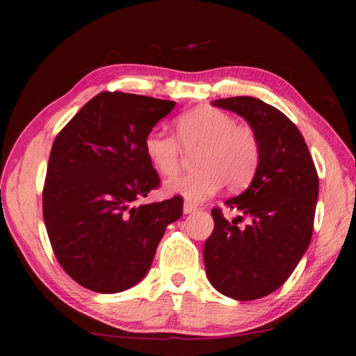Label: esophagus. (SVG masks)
I'll return each instance as SVG.
<instances>
[{
    "mask_svg": "<svg viewBox=\"0 0 356 356\" xmlns=\"http://www.w3.org/2000/svg\"><path fill=\"white\" fill-rule=\"evenodd\" d=\"M196 206L195 204H191V202H185L184 204V213H191V212H196Z\"/></svg>",
    "mask_w": 356,
    "mask_h": 356,
    "instance_id": "1",
    "label": "esophagus"
}]
</instances>
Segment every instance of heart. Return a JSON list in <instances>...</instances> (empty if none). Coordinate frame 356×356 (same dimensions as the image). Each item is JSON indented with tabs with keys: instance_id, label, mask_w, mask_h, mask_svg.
Returning <instances> with one entry per match:
<instances>
[{
	"instance_id": "1",
	"label": "heart",
	"mask_w": 356,
	"mask_h": 356,
	"mask_svg": "<svg viewBox=\"0 0 356 356\" xmlns=\"http://www.w3.org/2000/svg\"><path fill=\"white\" fill-rule=\"evenodd\" d=\"M176 136L152 130L144 138V152L150 165L163 177H172L182 165L185 150H196L197 171L174 177L166 190L184 196L190 202H201L213 196L222 185L229 191H240L256 177L261 165L262 146L257 131L216 108H195L176 119Z\"/></svg>"
}]
</instances>
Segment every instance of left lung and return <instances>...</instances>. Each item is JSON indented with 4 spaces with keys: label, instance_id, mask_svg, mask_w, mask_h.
Segmentation results:
<instances>
[{
    "label": "left lung",
    "instance_id": "8db88e82",
    "mask_svg": "<svg viewBox=\"0 0 356 356\" xmlns=\"http://www.w3.org/2000/svg\"><path fill=\"white\" fill-rule=\"evenodd\" d=\"M213 106L240 114L257 131L261 165L250 188L225 202L242 215L229 221L212 209L213 232L204 243L209 281L226 297H267L287 281L308 250L318 195L314 161L291 119L254 97H229ZM249 220L245 227L239 222Z\"/></svg>",
    "mask_w": 356,
    "mask_h": 356
}]
</instances>
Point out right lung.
<instances>
[{"mask_svg":"<svg viewBox=\"0 0 356 356\" xmlns=\"http://www.w3.org/2000/svg\"><path fill=\"white\" fill-rule=\"evenodd\" d=\"M176 102L120 91L95 95L59 131L42 191L59 265L89 291L116 293L144 278L182 197L138 204L160 186L144 138Z\"/></svg>","mask_w":356,"mask_h":356,"instance_id":"right-lung-1","label":"right lung"}]
</instances>
